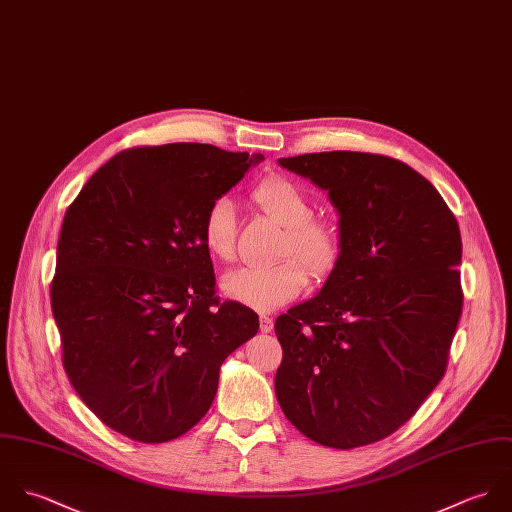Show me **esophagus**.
Returning <instances> with one entry per match:
<instances>
[{
  "instance_id": "1",
  "label": "esophagus",
  "mask_w": 512,
  "mask_h": 512,
  "mask_svg": "<svg viewBox=\"0 0 512 512\" xmlns=\"http://www.w3.org/2000/svg\"><path fill=\"white\" fill-rule=\"evenodd\" d=\"M273 318L271 316H261V320H259V326H261V332H271L273 330Z\"/></svg>"
}]
</instances>
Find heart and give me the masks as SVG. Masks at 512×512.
I'll return each instance as SVG.
<instances>
[{
    "label": "heart",
    "mask_w": 512,
    "mask_h": 512,
    "mask_svg": "<svg viewBox=\"0 0 512 512\" xmlns=\"http://www.w3.org/2000/svg\"><path fill=\"white\" fill-rule=\"evenodd\" d=\"M261 209L285 225L279 257H287L271 267H241L221 279L223 293L261 312H271L295 301L307 289L308 271L314 277H326L342 253L340 229L326 217H312V200L307 192L289 178H265L253 192ZM207 253L229 263L235 257V207L229 198H217L207 207L202 223ZM293 254L298 259L289 258ZM303 260L308 267L300 263Z\"/></svg>",
    "instance_id": "b5f03b06"
}]
</instances>
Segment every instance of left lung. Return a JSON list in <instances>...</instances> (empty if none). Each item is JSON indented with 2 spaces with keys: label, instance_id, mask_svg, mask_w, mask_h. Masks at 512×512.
<instances>
[{
  "label": "left lung",
  "instance_id": "obj_1",
  "mask_svg": "<svg viewBox=\"0 0 512 512\" xmlns=\"http://www.w3.org/2000/svg\"><path fill=\"white\" fill-rule=\"evenodd\" d=\"M279 164L328 192L342 253L320 293L275 322L277 400L324 447L376 443L445 374L463 308L457 219L421 174L382 154L336 150Z\"/></svg>",
  "mask_w": 512,
  "mask_h": 512
}]
</instances>
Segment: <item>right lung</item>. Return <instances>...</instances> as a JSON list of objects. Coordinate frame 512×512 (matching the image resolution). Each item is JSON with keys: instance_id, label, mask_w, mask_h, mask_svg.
<instances>
[{"instance_id": "right-lung-1", "label": "right lung", "mask_w": 512, "mask_h": 512, "mask_svg": "<svg viewBox=\"0 0 512 512\" xmlns=\"http://www.w3.org/2000/svg\"><path fill=\"white\" fill-rule=\"evenodd\" d=\"M261 154L176 142L110 158L69 205L51 283L63 366L110 429L164 443L211 406L223 360L259 316L219 303L205 211Z\"/></svg>"}]
</instances>
